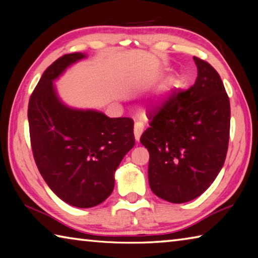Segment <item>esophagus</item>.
<instances>
[{"label":"esophagus","instance_id":"esophagus-1","mask_svg":"<svg viewBox=\"0 0 258 258\" xmlns=\"http://www.w3.org/2000/svg\"><path fill=\"white\" fill-rule=\"evenodd\" d=\"M143 132V125L141 123H135L134 125V137L137 141H139L141 138V134Z\"/></svg>","mask_w":258,"mask_h":258}]
</instances>
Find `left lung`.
<instances>
[{"instance_id": "8db88e82", "label": "left lung", "mask_w": 258, "mask_h": 258, "mask_svg": "<svg viewBox=\"0 0 258 258\" xmlns=\"http://www.w3.org/2000/svg\"><path fill=\"white\" fill-rule=\"evenodd\" d=\"M195 84L174 90L151 115L140 142L149 151L154 194L182 204L199 197L223 167L230 138V100L218 73L194 56Z\"/></svg>"}]
</instances>
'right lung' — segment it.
Listing matches in <instances>:
<instances>
[{"mask_svg": "<svg viewBox=\"0 0 258 258\" xmlns=\"http://www.w3.org/2000/svg\"><path fill=\"white\" fill-rule=\"evenodd\" d=\"M84 56L64 54L46 68L30 95L28 123L35 163L46 184L72 206L90 208L110 196L113 172L135 139L130 117L76 110L56 97L53 81Z\"/></svg>", "mask_w": 258, "mask_h": 258, "instance_id": "right-lung-1", "label": "right lung"}]
</instances>
